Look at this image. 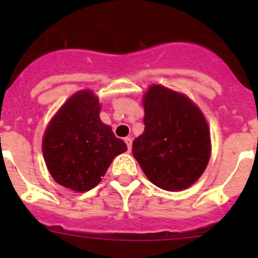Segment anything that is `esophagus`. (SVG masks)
<instances>
[{
    "label": "esophagus",
    "instance_id": "esophagus-1",
    "mask_svg": "<svg viewBox=\"0 0 258 258\" xmlns=\"http://www.w3.org/2000/svg\"><path fill=\"white\" fill-rule=\"evenodd\" d=\"M124 142H126L128 151H131V147H132V139H131V137H126V139H124Z\"/></svg>",
    "mask_w": 258,
    "mask_h": 258
}]
</instances>
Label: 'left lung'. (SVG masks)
Here are the masks:
<instances>
[{"label":"left lung","mask_w":258,"mask_h":258,"mask_svg":"<svg viewBox=\"0 0 258 258\" xmlns=\"http://www.w3.org/2000/svg\"><path fill=\"white\" fill-rule=\"evenodd\" d=\"M144 107L145 131L132 144L135 158L160 188H187L210 160L211 139L204 114L186 96L158 85L148 88Z\"/></svg>","instance_id":"obj_1"}]
</instances>
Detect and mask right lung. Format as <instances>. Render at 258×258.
<instances>
[{"mask_svg":"<svg viewBox=\"0 0 258 258\" xmlns=\"http://www.w3.org/2000/svg\"><path fill=\"white\" fill-rule=\"evenodd\" d=\"M127 146L100 119L98 100L91 91L72 96L49 122L42 142L46 165L57 183L90 191Z\"/></svg>","mask_w":258,"mask_h":258,"instance_id":"add662e5","label":"right lung"}]
</instances>
